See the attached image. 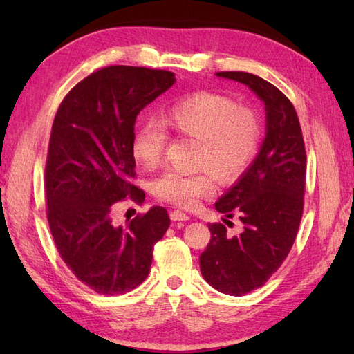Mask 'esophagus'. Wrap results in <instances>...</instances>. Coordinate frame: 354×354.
<instances>
[{
  "mask_svg": "<svg viewBox=\"0 0 354 354\" xmlns=\"http://www.w3.org/2000/svg\"><path fill=\"white\" fill-rule=\"evenodd\" d=\"M170 219L171 221H189V214L181 212V209H173V212H170Z\"/></svg>",
  "mask_w": 354,
  "mask_h": 354,
  "instance_id": "1",
  "label": "esophagus"
}]
</instances>
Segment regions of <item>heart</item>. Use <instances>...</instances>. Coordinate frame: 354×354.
Wrapping results in <instances>:
<instances>
[{
    "label": "heart",
    "mask_w": 354,
    "mask_h": 354,
    "mask_svg": "<svg viewBox=\"0 0 354 354\" xmlns=\"http://www.w3.org/2000/svg\"><path fill=\"white\" fill-rule=\"evenodd\" d=\"M170 129L198 140L196 171H165L153 184L155 196L171 205L192 208L213 194L216 178L222 184L236 183L259 155L263 127L260 115L231 97L199 91L184 97L164 112ZM167 131L160 123L146 122L133 132L131 150L141 167H160L167 147Z\"/></svg>",
    "instance_id": "1"
}]
</instances>
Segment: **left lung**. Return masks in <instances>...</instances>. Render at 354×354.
Instances as JSON below:
<instances>
[{
  "mask_svg": "<svg viewBox=\"0 0 354 354\" xmlns=\"http://www.w3.org/2000/svg\"><path fill=\"white\" fill-rule=\"evenodd\" d=\"M217 76L250 86L266 108V137L257 158L214 205L228 217L237 213L243 230L230 236L223 223H208L212 239L199 257L208 284L240 297L261 288L295 242L304 208L306 147L297 111L280 89L251 73Z\"/></svg>",
  "mask_w": 354,
  "mask_h": 354,
  "instance_id": "1",
  "label": "left lung"
}]
</instances>
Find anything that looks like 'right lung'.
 Here are the masks:
<instances>
[{"mask_svg":"<svg viewBox=\"0 0 354 354\" xmlns=\"http://www.w3.org/2000/svg\"><path fill=\"white\" fill-rule=\"evenodd\" d=\"M175 84L146 66L95 70L65 95L51 126L45 198L53 240L65 265L89 289L117 295L146 280L153 246L170 225L164 207L114 227L117 202L141 204L131 142L140 111Z\"/></svg>","mask_w":354,"mask_h":354,"instance_id":"1","label":"right lung"}]
</instances>
